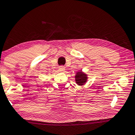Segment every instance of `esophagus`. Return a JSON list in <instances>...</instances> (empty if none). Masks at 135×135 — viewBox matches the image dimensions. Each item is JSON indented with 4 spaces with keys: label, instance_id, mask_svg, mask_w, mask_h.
Wrapping results in <instances>:
<instances>
[{
    "label": "esophagus",
    "instance_id": "34e87169",
    "mask_svg": "<svg viewBox=\"0 0 135 135\" xmlns=\"http://www.w3.org/2000/svg\"><path fill=\"white\" fill-rule=\"evenodd\" d=\"M59 70L61 71H64L65 70V67L64 66H61L59 67Z\"/></svg>",
    "mask_w": 135,
    "mask_h": 135
}]
</instances>
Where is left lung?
<instances>
[{"label": "left lung", "mask_w": 135, "mask_h": 135, "mask_svg": "<svg viewBox=\"0 0 135 135\" xmlns=\"http://www.w3.org/2000/svg\"><path fill=\"white\" fill-rule=\"evenodd\" d=\"M86 80H87V77L86 74H84L81 71L77 73V74L76 75V81L77 84L79 85H82L84 84Z\"/></svg>", "instance_id": "1"}]
</instances>
